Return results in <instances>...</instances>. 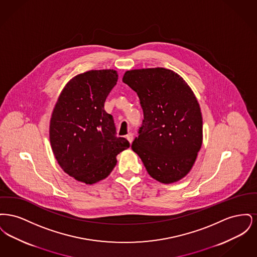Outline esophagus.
I'll return each mask as SVG.
<instances>
[{
	"label": "esophagus",
	"mask_w": 257,
	"mask_h": 257,
	"mask_svg": "<svg viewBox=\"0 0 257 257\" xmlns=\"http://www.w3.org/2000/svg\"><path fill=\"white\" fill-rule=\"evenodd\" d=\"M126 139H127V141L130 143V144H132V142H133V140H134V136L132 133H129V134L126 136Z\"/></svg>",
	"instance_id": "esophagus-1"
}]
</instances>
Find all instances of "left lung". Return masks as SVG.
<instances>
[{
    "instance_id": "1",
    "label": "left lung",
    "mask_w": 257,
    "mask_h": 257,
    "mask_svg": "<svg viewBox=\"0 0 257 257\" xmlns=\"http://www.w3.org/2000/svg\"><path fill=\"white\" fill-rule=\"evenodd\" d=\"M122 81L137 92L144 110L133 151L157 181L182 179L202 145V115L193 90L182 77L163 67L128 70Z\"/></svg>"
}]
</instances>
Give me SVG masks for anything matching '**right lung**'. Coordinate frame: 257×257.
I'll use <instances>...</instances> for the list:
<instances>
[{
	"label": "right lung",
	"mask_w": 257,
	"mask_h": 257,
	"mask_svg": "<svg viewBox=\"0 0 257 257\" xmlns=\"http://www.w3.org/2000/svg\"><path fill=\"white\" fill-rule=\"evenodd\" d=\"M113 69L90 70L72 78L63 87L50 120V143L64 172L93 184L105 179L116 165V155L130 147L117 138L112 116L104 110L116 85Z\"/></svg>",
	"instance_id": "add662e5"
}]
</instances>
